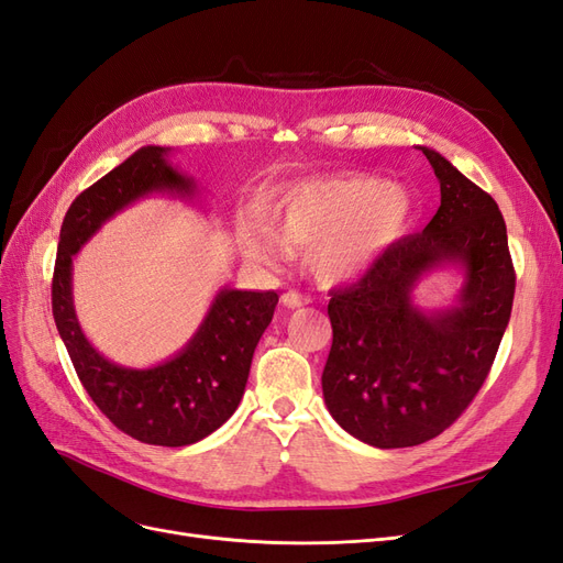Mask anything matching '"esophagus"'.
<instances>
[{"label": "esophagus", "instance_id": "1", "mask_svg": "<svg viewBox=\"0 0 563 563\" xmlns=\"http://www.w3.org/2000/svg\"><path fill=\"white\" fill-rule=\"evenodd\" d=\"M312 300L308 298V296H302V294H298V291H286L284 296H282V305L284 308H291V310H296V308H302V305H310Z\"/></svg>", "mask_w": 563, "mask_h": 563}]
</instances>
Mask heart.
<instances>
[{"label": "heart", "mask_w": 563, "mask_h": 563, "mask_svg": "<svg viewBox=\"0 0 563 563\" xmlns=\"http://www.w3.org/2000/svg\"><path fill=\"white\" fill-rule=\"evenodd\" d=\"M413 199L401 185L371 176H333L294 185L269 211L272 233L251 228L242 234L246 258L263 267L282 263L283 244L308 253L321 284L364 277L395 244L411 218Z\"/></svg>", "instance_id": "obj_1"}]
</instances>
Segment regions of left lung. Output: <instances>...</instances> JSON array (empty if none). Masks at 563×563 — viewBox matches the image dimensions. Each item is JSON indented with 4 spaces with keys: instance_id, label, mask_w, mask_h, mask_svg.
<instances>
[{
    "instance_id": "obj_1",
    "label": "left lung",
    "mask_w": 563,
    "mask_h": 563,
    "mask_svg": "<svg viewBox=\"0 0 563 563\" xmlns=\"http://www.w3.org/2000/svg\"><path fill=\"white\" fill-rule=\"evenodd\" d=\"M441 207L422 232L391 244L366 275L331 291L333 345L321 373L333 420L368 446H418L460 418L482 389L512 314L515 267L496 199L430 147ZM455 264L453 309L412 300L432 268Z\"/></svg>"
}]
</instances>
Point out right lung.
Returning <instances> with one entry per match:
<instances>
[{
	"instance_id": "1",
	"label": "right lung",
	"mask_w": 563,
	"mask_h": 563,
	"mask_svg": "<svg viewBox=\"0 0 563 563\" xmlns=\"http://www.w3.org/2000/svg\"><path fill=\"white\" fill-rule=\"evenodd\" d=\"M147 145L84 190L65 213L51 305L77 376L117 430L152 446H187L209 437L240 406L251 360L279 302L275 291L220 288L187 345L157 366L126 368L84 335L73 302V258L106 220L152 192L192 197L197 185Z\"/></svg>"
}]
</instances>
